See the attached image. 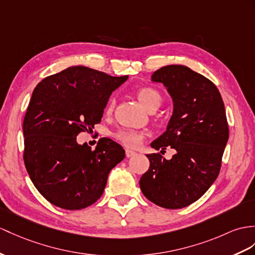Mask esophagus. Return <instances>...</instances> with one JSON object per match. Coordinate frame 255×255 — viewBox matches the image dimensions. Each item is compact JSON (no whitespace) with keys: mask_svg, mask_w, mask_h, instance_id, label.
Masks as SVG:
<instances>
[{"mask_svg":"<svg viewBox=\"0 0 255 255\" xmlns=\"http://www.w3.org/2000/svg\"><path fill=\"white\" fill-rule=\"evenodd\" d=\"M134 154H136V152L134 150H132V149H128V148H126V156L128 158L129 157H133Z\"/></svg>","mask_w":255,"mask_h":255,"instance_id":"34e87169","label":"esophagus"}]
</instances>
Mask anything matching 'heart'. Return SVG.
I'll list each match as a JSON object with an SVG mask.
<instances>
[{
	"label": "heart",
	"instance_id": "obj_1",
	"mask_svg": "<svg viewBox=\"0 0 255 255\" xmlns=\"http://www.w3.org/2000/svg\"><path fill=\"white\" fill-rule=\"evenodd\" d=\"M135 94L140 104L148 111H154L158 109L161 106V103H162V97H161L160 93L157 90L150 88V86H141V88L136 90ZM115 106V99L111 98L107 104L106 115H113ZM114 136L122 145L135 148L141 144L142 139L145 137V134L139 131H134V129H119V131L115 133Z\"/></svg>",
	"mask_w": 255,
	"mask_h": 255
}]
</instances>
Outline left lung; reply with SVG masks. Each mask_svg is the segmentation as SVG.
<instances>
[{
	"label": "left lung",
	"mask_w": 255,
	"mask_h": 255,
	"mask_svg": "<svg viewBox=\"0 0 255 255\" xmlns=\"http://www.w3.org/2000/svg\"><path fill=\"white\" fill-rule=\"evenodd\" d=\"M173 98L174 110L166 131L151 146L175 149L171 160L147 154L149 169L139 181L149 201L165 209H182L202 197L214 183L229 137L224 103L215 84L181 65L160 68L151 76Z\"/></svg>",
	"instance_id": "8db88e82"
}]
</instances>
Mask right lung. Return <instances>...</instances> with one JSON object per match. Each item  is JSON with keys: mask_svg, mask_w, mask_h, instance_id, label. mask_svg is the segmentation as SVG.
I'll use <instances>...</instances> for the list:
<instances>
[{"mask_svg": "<svg viewBox=\"0 0 255 255\" xmlns=\"http://www.w3.org/2000/svg\"><path fill=\"white\" fill-rule=\"evenodd\" d=\"M128 76L73 66L35 86L24 116L23 162L35 188L54 206L81 210L102 197L109 172L126 157L108 137L95 149L77 136L101 122L109 96Z\"/></svg>", "mask_w": 255, "mask_h": 255, "instance_id": "add662e5", "label": "right lung"}]
</instances>
